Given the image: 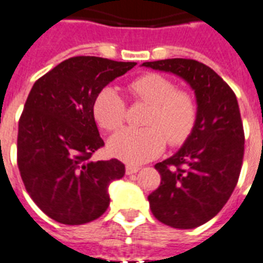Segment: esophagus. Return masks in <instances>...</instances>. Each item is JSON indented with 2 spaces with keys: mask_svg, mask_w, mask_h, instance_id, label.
Segmentation results:
<instances>
[{
  "mask_svg": "<svg viewBox=\"0 0 263 263\" xmlns=\"http://www.w3.org/2000/svg\"><path fill=\"white\" fill-rule=\"evenodd\" d=\"M140 171V168L136 165H126V175H133Z\"/></svg>",
  "mask_w": 263,
  "mask_h": 263,
  "instance_id": "obj_1",
  "label": "esophagus"
}]
</instances>
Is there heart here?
Masks as SVG:
<instances>
[{
  "instance_id": "b5f03b06",
  "label": "heart",
  "mask_w": 263,
  "mask_h": 263,
  "mask_svg": "<svg viewBox=\"0 0 263 263\" xmlns=\"http://www.w3.org/2000/svg\"><path fill=\"white\" fill-rule=\"evenodd\" d=\"M127 91L136 101L151 105L144 121L147 127H127L114 134L108 141V152L114 157L129 164H142L161 155L166 141L177 146L188 140L197 119L192 95L177 90L172 80L160 73L137 78L130 82ZM92 114L102 129L114 132L125 121L126 103L114 88L105 87L95 97Z\"/></svg>"
}]
</instances>
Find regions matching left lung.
Returning a JSON list of instances; mask_svg holds the SVG:
<instances>
[{"label": "left lung", "instance_id": "left-lung-1", "mask_svg": "<svg viewBox=\"0 0 263 263\" xmlns=\"http://www.w3.org/2000/svg\"><path fill=\"white\" fill-rule=\"evenodd\" d=\"M142 66L179 75L195 90L194 132L176 155L156 164L161 183L147 196L157 220L173 229H195L224 207L239 179L245 132L238 101L214 69L192 59Z\"/></svg>", "mask_w": 263, "mask_h": 263}]
</instances>
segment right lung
Listing matches in <instances>:
<instances>
[{
    "instance_id": "obj_1",
    "label": "right lung",
    "mask_w": 263,
    "mask_h": 263,
    "mask_svg": "<svg viewBox=\"0 0 263 263\" xmlns=\"http://www.w3.org/2000/svg\"><path fill=\"white\" fill-rule=\"evenodd\" d=\"M136 64L75 56L34 82L18 121L17 165L32 200L56 222L84 224L107 210L108 185L123 177L125 165L117 158L91 161L105 146L92 103Z\"/></svg>"
}]
</instances>
